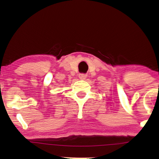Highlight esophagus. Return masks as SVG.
I'll return each mask as SVG.
<instances>
[{
    "label": "esophagus",
    "instance_id": "1",
    "mask_svg": "<svg viewBox=\"0 0 159 159\" xmlns=\"http://www.w3.org/2000/svg\"><path fill=\"white\" fill-rule=\"evenodd\" d=\"M86 76H87V75H86V74H84V73H80L79 75H78V77H79L80 79H81V80L85 79V78H86Z\"/></svg>",
    "mask_w": 159,
    "mask_h": 159
}]
</instances>
